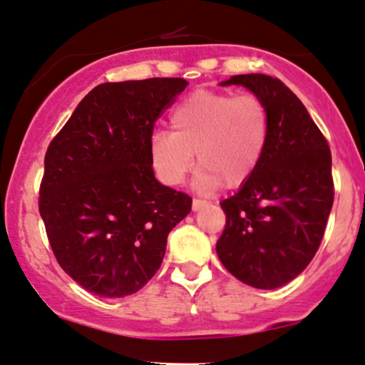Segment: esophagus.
I'll use <instances>...</instances> for the list:
<instances>
[{
    "label": "esophagus",
    "instance_id": "34e87169",
    "mask_svg": "<svg viewBox=\"0 0 365 365\" xmlns=\"http://www.w3.org/2000/svg\"><path fill=\"white\" fill-rule=\"evenodd\" d=\"M207 204L205 200H200V198H193V202H192V209L193 210H200L202 207H204Z\"/></svg>",
    "mask_w": 365,
    "mask_h": 365
}]
</instances>
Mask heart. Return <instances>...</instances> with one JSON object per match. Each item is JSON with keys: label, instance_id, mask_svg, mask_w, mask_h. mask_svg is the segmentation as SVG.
Returning a JSON list of instances; mask_svg holds the SVG:
<instances>
[{"label": "heart", "instance_id": "heart-1", "mask_svg": "<svg viewBox=\"0 0 365 365\" xmlns=\"http://www.w3.org/2000/svg\"><path fill=\"white\" fill-rule=\"evenodd\" d=\"M170 135L150 138V160L165 185H180L195 155L205 187L239 188L255 175L269 141V109L257 94L193 92L172 110Z\"/></svg>", "mask_w": 365, "mask_h": 365}]
</instances>
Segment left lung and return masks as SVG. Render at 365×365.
Here are the masks:
<instances>
[{
    "mask_svg": "<svg viewBox=\"0 0 365 365\" xmlns=\"http://www.w3.org/2000/svg\"><path fill=\"white\" fill-rule=\"evenodd\" d=\"M264 101L271 129L259 167L220 202L225 227L217 255L249 286L274 289L302 273L320 247L334 205L329 141L292 89L264 73L234 76Z\"/></svg>",
    "mask_w": 365,
    "mask_h": 365,
    "instance_id": "8db88e82",
    "label": "left lung"
}]
</instances>
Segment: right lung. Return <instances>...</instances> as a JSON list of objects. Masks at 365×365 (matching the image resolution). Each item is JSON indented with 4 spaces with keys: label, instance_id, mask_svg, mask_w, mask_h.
<instances>
[{
    "label": "right lung",
    "instance_id": "obj_1",
    "mask_svg": "<svg viewBox=\"0 0 365 365\" xmlns=\"http://www.w3.org/2000/svg\"><path fill=\"white\" fill-rule=\"evenodd\" d=\"M185 87L180 77L106 82L50 141L38 210L55 259L87 292L141 289L192 209V197L155 178L150 160L155 121Z\"/></svg>",
    "mask_w": 365,
    "mask_h": 365
}]
</instances>
